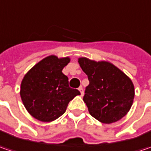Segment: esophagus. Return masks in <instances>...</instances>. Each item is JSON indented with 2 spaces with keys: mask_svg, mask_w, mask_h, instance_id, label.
I'll use <instances>...</instances> for the list:
<instances>
[{
  "mask_svg": "<svg viewBox=\"0 0 151 151\" xmlns=\"http://www.w3.org/2000/svg\"><path fill=\"white\" fill-rule=\"evenodd\" d=\"M78 90L80 91V92H81V96H83V95H84V91H83L82 86H80V87L78 88Z\"/></svg>",
  "mask_w": 151,
  "mask_h": 151,
  "instance_id": "1",
  "label": "esophagus"
}]
</instances>
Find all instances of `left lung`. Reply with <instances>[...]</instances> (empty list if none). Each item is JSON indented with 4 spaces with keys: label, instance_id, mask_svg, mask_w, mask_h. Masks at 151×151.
<instances>
[{
    "label": "left lung",
    "instance_id": "8db88e82",
    "mask_svg": "<svg viewBox=\"0 0 151 151\" xmlns=\"http://www.w3.org/2000/svg\"><path fill=\"white\" fill-rule=\"evenodd\" d=\"M78 62L89 80L83 101L91 115L103 124H112L124 118L134 97L132 81L106 61L80 58Z\"/></svg>",
    "mask_w": 151,
    "mask_h": 151
}]
</instances>
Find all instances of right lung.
Returning a JSON list of instances; mask_svg holds the SVG:
<instances>
[{
    "mask_svg": "<svg viewBox=\"0 0 151 151\" xmlns=\"http://www.w3.org/2000/svg\"><path fill=\"white\" fill-rule=\"evenodd\" d=\"M70 58L50 55L27 73L21 84L20 95L24 107L33 118L42 122L54 121L63 115L69 102L81 92L69 86L62 73Z\"/></svg>",
    "mask_w": 151,
    "mask_h": 151,
    "instance_id": "1",
    "label": "right lung"
}]
</instances>
